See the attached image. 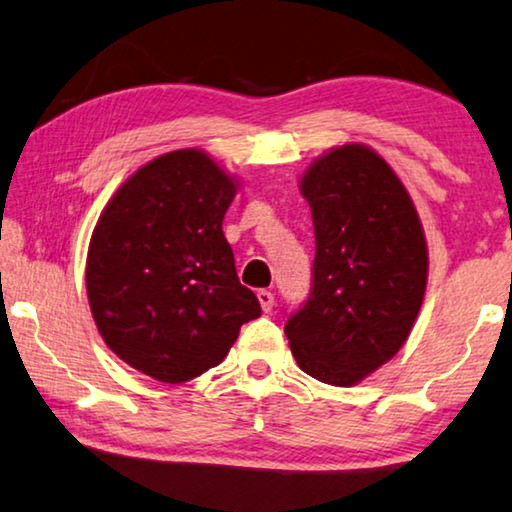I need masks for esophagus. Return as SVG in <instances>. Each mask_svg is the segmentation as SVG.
<instances>
[{"label":"esophagus","instance_id":"34e87169","mask_svg":"<svg viewBox=\"0 0 512 512\" xmlns=\"http://www.w3.org/2000/svg\"><path fill=\"white\" fill-rule=\"evenodd\" d=\"M257 298H259V305H262V310H264V312H271V310H273V305H275V296L271 294V291L259 289V291H257Z\"/></svg>","mask_w":512,"mask_h":512}]
</instances>
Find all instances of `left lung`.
Segmentation results:
<instances>
[{
	"mask_svg": "<svg viewBox=\"0 0 512 512\" xmlns=\"http://www.w3.org/2000/svg\"><path fill=\"white\" fill-rule=\"evenodd\" d=\"M300 191L316 253L310 296L287 316L285 335L300 369L348 387L410 335L426 291L424 230L399 177L364 145L314 161Z\"/></svg>",
	"mask_w": 512,
	"mask_h": 512,
	"instance_id": "8db88e82",
	"label": "left lung"
}]
</instances>
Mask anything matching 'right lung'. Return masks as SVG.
<instances>
[{
    "label": "right lung",
    "instance_id": "add662e5",
    "mask_svg": "<svg viewBox=\"0 0 512 512\" xmlns=\"http://www.w3.org/2000/svg\"><path fill=\"white\" fill-rule=\"evenodd\" d=\"M234 191L205 152H168L120 186L93 230L86 289L97 330L161 383L221 364L243 323L262 314L223 234Z\"/></svg>",
    "mask_w": 512,
    "mask_h": 512
}]
</instances>
